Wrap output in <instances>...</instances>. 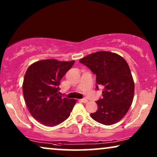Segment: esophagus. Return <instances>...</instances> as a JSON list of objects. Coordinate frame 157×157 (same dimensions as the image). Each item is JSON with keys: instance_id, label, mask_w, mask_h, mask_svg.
Here are the masks:
<instances>
[{"instance_id": "obj_1", "label": "esophagus", "mask_w": 157, "mask_h": 157, "mask_svg": "<svg viewBox=\"0 0 157 157\" xmlns=\"http://www.w3.org/2000/svg\"><path fill=\"white\" fill-rule=\"evenodd\" d=\"M81 102H83V103H87L88 102V100L86 98H82V99H80L79 100Z\"/></svg>"}]
</instances>
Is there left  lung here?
<instances>
[{"label": "left lung", "instance_id": "obj_1", "mask_svg": "<svg viewBox=\"0 0 157 157\" xmlns=\"http://www.w3.org/2000/svg\"><path fill=\"white\" fill-rule=\"evenodd\" d=\"M96 76L98 86L103 87L102 98L96 101L98 110L91 113L93 119L104 125L119 121L129 109L134 94V83L129 66L117 53L98 51L81 59Z\"/></svg>", "mask_w": 157, "mask_h": 157}]
</instances>
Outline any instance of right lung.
Instances as JSON below:
<instances>
[{"label":"right lung","mask_w":157,"mask_h":157,"mask_svg":"<svg viewBox=\"0 0 157 157\" xmlns=\"http://www.w3.org/2000/svg\"><path fill=\"white\" fill-rule=\"evenodd\" d=\"M75 61L47 59L31 65L25 72L23 92L26 106L34 119L47 126L67 119L76 101L60 96V81Z\"/></svg>","instance_id":"add662e5"}]
</instances>
